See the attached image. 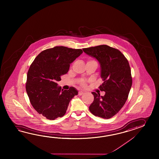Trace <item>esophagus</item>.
Returning <instances> with one entry per match:
<instances>
[{"label":"esophagus","instance_id":"obj_1","mask_svg":"<svg viewBox=\"0 0 159 159\" xmlns=\"http://www.w3.org/2000/svg\"><path fill=\"white\" fill-rule=\"evenodd\" d=\"M84 94V92L82 91H80L78 92V95H82Z\"/></svg>","mask_w":159,"mask_h":159}]
</instances>
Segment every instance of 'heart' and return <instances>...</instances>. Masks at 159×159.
I'll use <instances>...</instances> for the list:
<instances>
[{
  "mask_svg": "<svg viewBox=\"0 0 159 159\" xmlns=\"http://www.w3.org/2000/svg\"><path fill=\"white\" fill-rule=\"evenodd\" d=\"M88 62H96V61H94V60H90V61H89ZM82 85H84V82H82Z\"/></svg>",
  "mask_w": 159,
  "mask_h": 159,
  "instance_id": "b5f03b06",
  "label": "heart"
}]
</instances>
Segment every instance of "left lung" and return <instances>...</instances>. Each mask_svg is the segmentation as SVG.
Masks as SVG:
<instances>
[{
	"mask_svg": "<svg viewBox=\"0 0 159 159\" xmlns=\"http://www.w3.org/2000/svg\"><path fill=\"white\" fill-rule=\"evenodd\" d=\"M83 51L99 62L101 77L104 81L99 88L105 91V95L92 92L94 99L89 110L96 116L111 118L125 104L131 88L129 61L119 50L106 45L84 48Z\"/></svg>",
	"mask_w": 159,
	"mask_h": 159,
	"instance_id": "obj_1",
	"label": "left lung"
}]
</instances>
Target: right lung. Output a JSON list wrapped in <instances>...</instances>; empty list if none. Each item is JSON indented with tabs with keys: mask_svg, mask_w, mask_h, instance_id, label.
<instances>
[{
	"mask_svg": "<svg viewBox=\"0 0 159 159\" xmlns=\"http://www.w3.org/2000/svg\"><path fill=\"white\" fill-rule=\"evenodd\" d=\"M82 53L80 49L55 47L41 52L30 65L27 73V94L35 110L48 119L63 116L71 99L78 94L74 87L61 90L57 82Z\"/></svg>",
	"mask_w": 159,
	"mask_h": 159,
	"instance_id": "obj_1",
	"label": "right lung"
}]
</instances>
